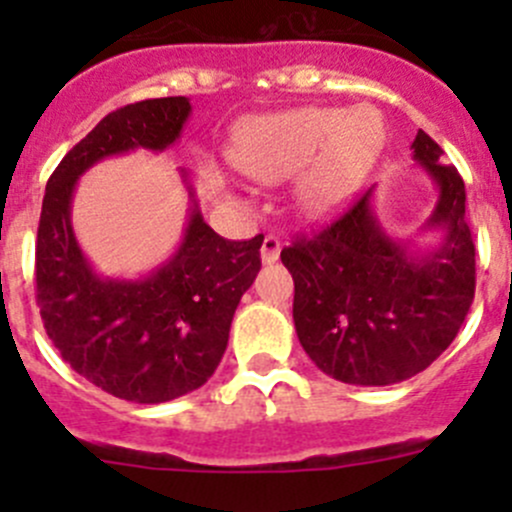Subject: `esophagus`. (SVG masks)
<instances>
[{"mask_svg":"<svg viewBox=\"0 0 512 512\" xmlns=\"http://www.w3.org/2000/svg\"><path fill=\"white\" fill-rule=\"evenodd\" d=\"M280 250H282L280 237L267 235L265 240H262V250H260L262 262H265V265H272V262H277V260H280Z\"/></svg>","mask_w":512,"mask_h":512,"instance_id":"esophagus-1","label":"esophagus"}]
</instances>
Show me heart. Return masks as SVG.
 <instances>
[{
	"instance_id": "heart-1",
	"label": "heart",
	"mask_w": 512,
	"mask_h": 512,
	"mask_svg": "<svg viewBox=\"0 0 512 512\" xmlns=\"http://www.w3.org/2000/svg\"><path fill=\"white\" fill-rule=\"evenodd\" d=\"M384 121L374 108L304 106L247 123L235 141L237 168L262 183L297 180L309 218L347 208L384 151Z\"/></svg>"
}]
</instances>
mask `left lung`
<instances>
[{
	"label": "left lung",
	"mask_w": 512,
	"mask_h": 512,
	"mask_svg": "<svg viewBox=\"0 0 512 512\" xmlns=\"http://www.w3.org/2000/svg\"><path fill=\"white\" fill-rule=\"evenodd\" d=\"M411 148L438 190L423 230H441V245L418 252L386 235L371 188L322 232L299 237L280 255L294 280L299 344L344 384H399L431 366L456 339L476 294L463 178L441 163V146L428 133L418 131Z\"/></svg>",
	"instance_id": "8db88e82"
}]
</instances>
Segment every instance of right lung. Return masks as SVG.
<instances>
[{"label": "right lung", "instance_id": "add662e5", "mask_svg": "<svg viewBox=\"0 0 512 512\" xmlns=\"http://www.w3.org/2000/svg\"><path fill=\"white\" fill-rule=\"evenodd\" d=\"M185 96L148 98L108 113L56 165L46 183L36 232V304L61 359L98 389L163 404L200 389L227 349L232 314L260 272L265 237L225 240L190 195L183 242L168 262L138 280L101 277L71 227L81 175L108 156L165 151L190 116Z\"/></svg>", "mask_w": 512, "mask_h": 512}]
</instances>
